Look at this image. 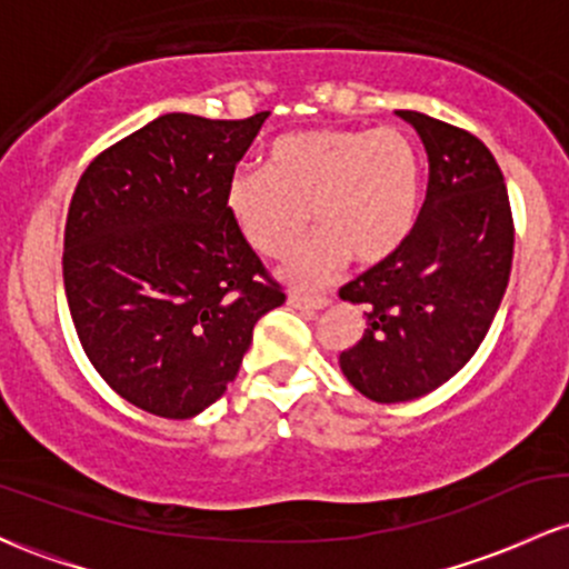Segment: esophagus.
<instances>
[{
  "label": "esophagus",
  "mask_w": 569,
  "mask_h": 569,
  "mask_svg": "<svg viewBox=\"0 0 569 569\" xmlns=\"http://www.w3.org/2000/svg\"><path fill=\"white\" fill-rule=\"evenodd\" d=\"M289 305L297 307V310H323V307L331 305V297H302V293H291Z\"/></svg>",
  "instance_id": "obj_1"
}]
</instances>
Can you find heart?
Masks as SVG:
<instances>
[{
  "instance_id": "obj_1",
  "label": "heart",
  "mask_w": 569,
  "mask_h": 569,
  "mask_svg": "<svg viewBox=\"0 0 569 569\" xmlns=\"http://www.w3.org/2000/svg\"><path fill=\"white\" fill-rule=\"evenodd\" d=\"M224 206L243 240L283 259L310 213L321 232L283 267L297 289H318L356 257L380 264L409 238L420 206V160L401 130L312 128L278 136L264 171H234Z\"/></svg>"
}]
</instances>
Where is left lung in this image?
Segmentation results:
<instances>
[{
  "mask_svg": "<svg viewBox=\"0 0 569 569\" xmlns=\"http://www.w3.org/2000/svg\"><path fill=\"white\" fill-rule=\"evenodd\" d=\"M396 114L428 152L426 202L393 257L339 289L367 310L363 337L339 352V369L377 403L426 396L471 361L513 259L511 202L492 152L449 122Z\"/></svg>",
  "mask_w": 569,
  "mask_h": 569,
  "instance_id": "8db88e82",
  "label": "left lung"
}]
</instances>
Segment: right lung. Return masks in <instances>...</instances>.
Segmentation results:
<instances>
[{
	"instance_id": "right-lung-1",
	"label": "right lung",
	"mask_w": 569,
	"mask_h": 569,
	"mask_svg": "<svg viewBox=\"0 0 569 569\" xmlns=\"http://www.w3.org/2000/svg\"><path fill=\"white\" fill-rule=\"evenodd\" d=\"M270 112L162 114L82 173L63 289L84 356L114 393L189 420L224 396L264 312L286 302L224 206Z\"/></svg>"
}]
</instances>
